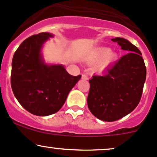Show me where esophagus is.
Masks as SVG:
<instances>
[{"label":"esophagus","instance_id":"esophagus-1","mask_svg":"<svg viewBox=\"0 0 157 157\" xmlns=\"http://www.w3.org/2000/svg\"><path fill=\"white\" fill-rule=\"evenodd\" d=\"M82 78L84 79V80H87V79L88 78V77H87V75H86V74H83V75H82Z\"/></svg>","mask_w":157,"mask_h":157}]
</instances>
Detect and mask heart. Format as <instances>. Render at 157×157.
<instances>
[{
    "instance_id": "obj_1",
    "label": "heart",
    "mask_w": 157,
    "mask_h": 157,
    "mask_svg": "<svg viewBox=\"0 0 157 157\" xmlns=\"http://www.w3.org/2000/svg\"><path fill=\"white\" fill-rule=\"evenodd\" d=\"M110 53L111 50L109 48H102L96 52L95 59L97 60H105V63H107L112 61L114 58V55Z\"/></svg>"
}]
</instances>
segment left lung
<instances>
[{"label": "left lung", "mask_w": 157, "mask_h": 157, "mask_svg": "<svg viewBox=\"0 0 157 157\" xmlns=\"http://www.w3.org/2000/svg\"><path fill=\"white\" fill-rule=\"evenodd\" d=\"M112 40L128 53L101 75H93L87 97L90 112L108 122L122 118L136 109L146 79V67L139 48L126 39Z\"/></svg>", "instance_id": "left-lung-1"}]
</instances>
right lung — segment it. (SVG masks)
I'll return each mask as SVG.
<instances>
[{
	"label": "right lung",
	"mask_w": 157,
	"mask_h": 157,
	"mask_svg": "<svg viewBox=\"0 0 157 157\" xmlns=\"http://www.w3.org/2000/svg\"><path fill=\"white\" fill-rule=\"evenodd\" d=\"M53 34L40 33L21 43L13 58L11 87L28 112L37 116L58 112L82 75L73 76L61 64H47L41 50Z\"/></svg>",
	"instance_id": "right-lung-1"
}]
</instances>
